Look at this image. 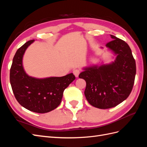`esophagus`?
Wrapping results in <instances>:
<instances>
[{"instance_id": "esophagus-1", "label": "esophagus", "mask_w": 147, "mask_h": 147, "mask_svg": "<svg viewBox=\"0 0 147 147\" xmlns=\"http://www.w3.org/2000/svg\"><path fill=\"white\" fill-rule=\"evenodd\" d=\"M73 73H74V74L75 75V77H78L79 74H80V70L78 69H75V70H74V71H73Z\"/></svg>"}]
</instances>
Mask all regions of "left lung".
Returning a JSON list of instances; mask_svg holds the SVG:
<instances>
[{
  "mask_svg": "<svg viewBox=\"0 0 147 147\" xmlns=\"http://www.w3.org/2000/svg\"><path fill=\"white\" fill-rule=\"evenodd\" d=\"M106 44L117 55L112 64L85 69L79 78L86 81L84 95L91 105L100 109L114 107L126 99L132 91L136 74L131 48L123 40L111 35Z\"/></svg>",
  "mask_w": 147,
  "mask_h": 147,
  "instance_id": "obj_1",
  "label": "left lung"
}]
</instances>
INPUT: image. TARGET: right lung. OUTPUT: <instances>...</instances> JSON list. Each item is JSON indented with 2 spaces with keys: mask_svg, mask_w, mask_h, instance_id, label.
<instances>
[{
  "mask_svg": "<svg viewBox=\"0 0 147 147\" xmlns=\"http://www.w3.org/2000/svg\"><path fill=\"white\" fill-rule=\"evenodd\" d=\"M34 41L27 42L16 52L10 68V81L13 94L21 106L35 113H45L59 105L64 90L75 77L73 74L44 79L28 76L23 69L22 59L26 48Z\"/></svg>",
  "mask_w": 147,
  "mask_h": 147,
  "instance_id": "add662e5",
  "label": "right lung"
}]
</instances>
